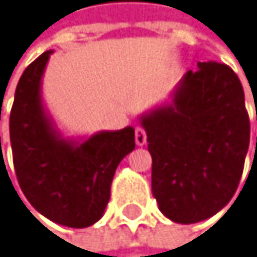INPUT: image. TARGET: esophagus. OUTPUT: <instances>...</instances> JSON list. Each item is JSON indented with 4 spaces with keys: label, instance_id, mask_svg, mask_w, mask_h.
I'll use <instances>...</instances> for the list:
<instances>
[{
    "label": "esophagus",
    "instance_id": "1",
    "mask_svg": "<svg viewBox=\"0 0 257 257\" xmlns=\"http://www.w3.org/2000/svg\"><path fill=\"white\" fill-rule=\"evenodd\" d=\"M136 143L143 146L146 143V131L143 126H136Z\"/></svg>",
    "mask_w": 257,
    "mask_h": 257
}]
</instances>
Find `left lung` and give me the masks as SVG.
I'll list each match as a JSON object with an SVG mask.
<instances>
[{
    "label": "left lung",
    "instance_id": "obj_1",
    "mask_svg": "<svg viewBox=\"0 0 257 257\" xmlns=\"http://www.w3.org/2000/svg\"><path fill=\"white\" fill-rule=\"evenodd\" d=\"M172 103L142 117L152 157V193L169 219L193 224L218 213L239 186L250 118L239 77L225 64L198 62Z\"/></svg>",
    "mask_w": 257,
    "mask_h": 257
}]
</instances>
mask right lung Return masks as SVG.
<instances>
[{
	"instance_id": "1",
	"label": "right lung",
	"mask_w": 257,
	"mask_h": 257,
	"mask_svg": "<svg viewBox=\"0 0 257 257\" xmlns=\"http://www.w3.org/2000/svg\"><path fill=\"white\" fill-rule=\"evenodd\" d=\"M51 51L23 73L10 111V143L18 183L29 203L61 225L97 222L109 201L118 163L134 148V130L103 131L83 143L61 139L41 102V79Z\"/></svg>"
}]
</instances>
